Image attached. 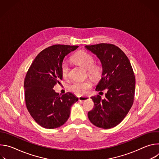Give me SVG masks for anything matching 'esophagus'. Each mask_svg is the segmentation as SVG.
Instances as JSON below:
<instances>
[{
  "mask_svg": "<svg viewBox=\"0 0 159 159\" xmlns=\"http://www.w3.org/2000/svg\"><path fill=\"white\" fill-rule=\"evenodd\" d=\"M89 98L88 96H80L79 98V101H85V100H87L89 99Z\"/></svg>",
  "mask_w": 159,
  "mask_h": 159,
  "instance_id": "34e87169",
  "label": "esophagus"
}]
</instances>
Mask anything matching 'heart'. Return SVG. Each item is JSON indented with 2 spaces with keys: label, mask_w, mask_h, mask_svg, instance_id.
Masks as SVG:
<instances>
[{
  "label": "heart",
  "mask_w": 159,
  "mask_h": 159,
  "mask_svg": "<svg viewBox=\"0 0 159 159\" xmlns=\"http://www.w3.org/2000/svg\"><path fill=\"white\" fill-rule=\"evenodd\" d=\"M72 60L76 64L87 69V75L94 80L99 79L102 74V67L99 64H96L94 57L90 53L80 51L72 57ZM69 66L66 62H63L61 65V73L64 78L69 75ZM92 83L90 81L74 82L69 86V90L77 95H83L87 90L91 88Z\"/></svg>",
  "instance_id": "b5f03b06"
}]
</instances>
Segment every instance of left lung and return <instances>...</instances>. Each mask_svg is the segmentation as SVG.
<instances>
[{"label":"left lung","mask_w":159,"mask_h":159,"mask_svg":"<svg viewBox=\"0 0 159 159\" xmlns=\"http://www.w3.org/2000/svg\"><path fill=\"white\" fill-rule=\"evenodd\" d=\"M85 47L95 54L102 64V77L96 90L107 91L104 99L99 95L90 98L94 107L89 111L88 118L96 126L109 129L123 120L133 105L134 72L127 56L115 45L100 43Z\"/></svg>","instance_id":"obj_1"}]
</instances>
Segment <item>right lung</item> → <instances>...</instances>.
I'll return each mask as SVG.
<instances>
[{"mask_svg":"<svg viewBox=\"0 0 159 159\" xmlns=\"http://www.w3.org/2000/svg\"><path fill=\"white\" fill-rule=\"evenodd\" d=\"M78 46L55 44L41 51L34 58L25 79L27 109L41 126L53 129L69 119L72 104L78 98L67 93L61 96L53 89L62 80L61 65L65 56Z\"/></svg>","mask_w":159,"mask_h":159,"instance_id":"add662e5","label":"right lung"}]
</instances>
